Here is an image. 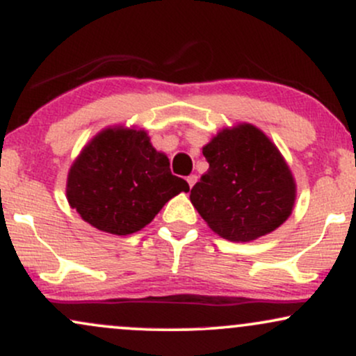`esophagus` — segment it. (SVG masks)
<instances>
[{
	"label": "esophagus",
	"mask_w": 356,
	"mask_h": 356,
	"mask_svg": "<svg viewBox=\"0 0 356 356\" xmlns=\"http://www.w3.org/2000/svg\"><path fill=\"white\" fill-rule=\"evenodd\" d=\"M195 182H197V175H195V174H191L189 177H187V184H189L191 189H192V186H194Z\"/></svg>",
	"instance_id": "1"
}]
</instances>
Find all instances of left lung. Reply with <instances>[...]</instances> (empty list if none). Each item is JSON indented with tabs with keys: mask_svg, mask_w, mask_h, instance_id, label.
<instances>
[{
	"mask_svg": "<svg viewBox=\"0 0 356 356\" xmlns=\"http://www.w3.org/2000/svg\"><path fill=\"white\" fill-rule=\"evenodd\" d=\"M209 170L191 202L220 238L252 241L280 227L295 206L296 187L280 150L256 127L222 130L202 149Z\"/></svg>",
	"mask_w": 356,
	"mask_h": 356,
	"instance_id": "obj_1",
	"label": "left lung"
}]
</instances>
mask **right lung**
<instances>
[{
    "label": "right lung",
    "mask_w": 356,
    "mask_h": 356,
    "mask_svg": "<svg viewBox=\"0 0 356 356\" xmlns=\"http://www.w3.org/2000/svg\"><path fill=\"white\" fill-rule=\"evenodd\" d=\"M189 184L170 172L144 130L107 129L79 155L68 174L70 206L97 229L127 236L140 231Z\"/></svg>",
    "instance_id": "1"
}]
</instances>
